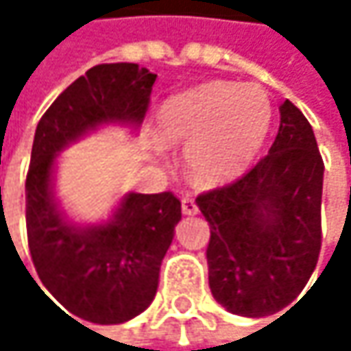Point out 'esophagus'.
I'll list each match as a JSON object with an SVG mask.
<instances>
[{"label":"esophagus","mask_w":351,"mask_h":351,"mask_svg":"<svg viewBox=\"0 0 351 351\" xmlns=\"http://www.w3.org/2000/svg\"><path fill=\"white\" fill-rule=\"evenodd\" d=\"M180 209H182V213H184V215H195V213L199 211V207H197L195 199H191V197H182V201H180Z\"/></svg>","instance_id":"1"}]
</instances>
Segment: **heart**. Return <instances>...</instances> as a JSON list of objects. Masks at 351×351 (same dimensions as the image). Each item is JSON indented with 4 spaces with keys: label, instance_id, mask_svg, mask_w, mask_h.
I'll use <instances>...</instances> for the list:
<instances>
[{
    "label": "heart",
    "instance_id": "b5f03b06",
    "mask_svg": "<svg viewBox=\"0 0 351 351\" xmlns=\"http://www.w3.org/2000/svg\"><path fill=\"white\" fill-rule=\"evenodd\" d=\"M270 125L272 104L256 85L205 83L169 97L158 109V136L167 144H186V167L203 184L242 175Z\"/></svg>",
    "mask_w": 351,
    "mask_h": 351
}]
</instances>
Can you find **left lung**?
Returning <instances> with one entry per match:
<instances>
[{"mask_svg": "<svg viewBox=\"0 0 351 351\" xmlns=\"http://www.w3.org/2000/svg\"><path fill=\"white\" fill-rule=\"evenodd\" d=\"M321 193L313 128L287 99L268 154L242 178L197 197L211 230L209 289L221 307L266 317L301 295L321 250Z\"/></svg>", "mask_w": 351, "mask_h": 351, "instance_id": "obj_1", "label": "left lung"}]
</instances>
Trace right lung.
<instances>
[{"mask_svg":"<svg viewBox=\"0 0 351 351\" xmlns=\"http://www.w3.org/2000/svg\"><path fill=\"white\" fill-rule=\"evenodd\" d=\"M154 81V73L134 62L97 64L38 121L26 176L28 245L38 278L66 315L113 325L154 301L160 264L180 219L175 195L128 193L109 221L81 228L58 209L52 191L58 152L107 123L140 128Z\"/></svg>","mask_w":351,"mask_h":351,"instance_id":"obj_1","label":"right lung"}]
</instances>
